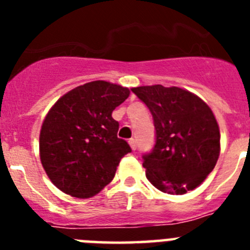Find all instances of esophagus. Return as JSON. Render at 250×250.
<instances>
[{
	"label": "esophagus",
	"mask_w": 250,
	"mask_h": 250,
	"mask_svg": "<svg viewBox=\"0 0 250 250\" xmlns=\"http://www.w3.org/2000/svg\"><path fill=\"white\" fill-rule=\"evenodd\" d=\"M129 144H130V147H131L132 150H136V140H135V139H130Z\"/></svg>",
	"instance_id": "obj_1"
}]
</instances>
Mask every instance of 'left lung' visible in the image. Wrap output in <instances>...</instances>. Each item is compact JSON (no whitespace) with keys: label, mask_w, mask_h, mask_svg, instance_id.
Here are the masks:
<instances>
[{"label":"left lung","mask_w":250,"mask_h":250,"mask_svg":"<svg viewBox=\"0 0 250 250\" xmlns=\"http://www.w3.org/2000/svg\"><path fill=\"white\" fill-rule=\"evenodd\" d=\"M132 92L154 118L156 143L144 156L145 174L163 193L182 195L205 180L220 154V131L207 103L182 87L138 86Z\"/></svg>","instance_id":"left-lung-1"}]
</instances>
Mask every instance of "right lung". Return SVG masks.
<instances>
[{"instance_id":"right-lung-1","label":"right lung","mask_w":250,"mask_h":250,"mask_svg":"<svg viewBox=\"0 0 250 250\" xmlns=\"http://www.w3.org/2000/svg\"><path fill=\"white\" fill-rule=\"evenodd\" d=\"M129 95L118 83L91 81L66 92L48 110L40 131V159L60 190L86 199L114 179L131 149L118 138L112 111Z\"/></svg>"}]
</instances>
